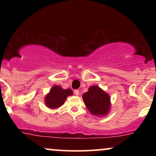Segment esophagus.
<instances>
[{
    "instance_id": "obj_1",
    "label": "esophagus",
    "mask_w": 156,
    "mask_h": 156,
    "mask_svg": "<svg viewBox=\"0 0 156 156\" xmlns=\"http://www.w3.org/2000/svg\"><path fill=\"white\" fill-rule=\"evenodd\" d=\"M74 94H76V95L78 96V94H79V90H78V89H76V90L74 91Z\"/></svg>"
}]
</instances>
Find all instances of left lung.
<instances>
[{
	"mask_svg": "<svg viewBox=\"0 0 156 156\" xmlns=\"http://www.w3.org/2000/svg\"><path fill=\"white\" fill-rule=\"evenodd\" d=\"M84 104L93 115L103 117L109 112L111 98L108 94L98 86H92L82 96Z\"/></svg>",
	"mask_w": 156,
	"mask_h": 156,
	"instance_id": "8db88e82",
	"label": "left lung"
}]
</instances>
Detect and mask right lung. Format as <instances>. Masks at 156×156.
<instances>
[{"label": "right lung", "instance_id": "obj_1", "mask_svg": "<svg viewBox=\"0 0 156 156\" xmlns=\"http://www.w3.org/2000/svg\"><path fill=\"white\" fill-rule=\"evenodd\" d=\"M71 89H64L59 86H53L44 98V103L50 108H57L62 105L68 96L72 95Z\"/></svg>", "mask_w": 156, "mask_h": 156}]
</instances>
